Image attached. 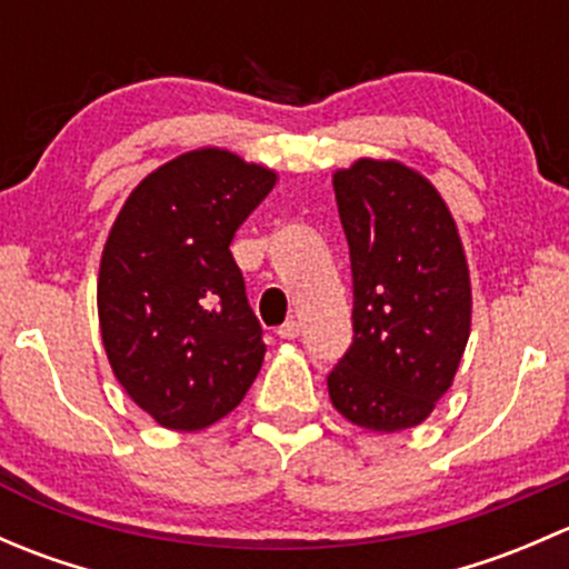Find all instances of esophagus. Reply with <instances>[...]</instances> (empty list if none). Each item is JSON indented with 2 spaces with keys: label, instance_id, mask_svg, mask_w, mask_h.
<instances>
[{
  "label": "esophagus",
  "instance_id": "1",
  "mask_svg": "<svg viewBox=\"0 0 569 569\" xmlns=\"http://www.w3.org/2000/svg\"><path fill=\"white\" fill-rule=\"evenodd\" d=\"M278 336L286 338V341H291V338H297V336H300V321L289 319V321H286V325H280V327H278Z\"/></svg>",
  "mask_w": 569,
  "mask_h": 569
}]
</instances>
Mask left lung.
<instances>
[{"label":"left lung","instance_id":"left-lung-1","mask_svg":"<svg viewBox=\"0 0 569 569\" xmlns=\"http://www.w3.org/2000/svg\"><path fill=\"white\" fill-rule=\"evenodd\" d=\"M352 261V347L327 377L330 401L369 432L432 416L470 336L468 258L443 194L396 159L332 173Z\"/></svg>","mask_w":569,"mask_h":569}]
</instances>
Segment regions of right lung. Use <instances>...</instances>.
I'll use <instances>...</instances> for the list:
<instances>
[{"instance_id":"right-lung-1","label":"right lung","mask_w":569,"mask_h":569,"mask_svg":"<svg viewBox=\"0 0 569 569\" xmlns=\"http://www.w3.org/2000/svg\"><path fill=\"white\" fill-rule=\"evenodd\" d=\"M278 173L226 148L170 159L131 189L99 267V327L114 380L159 427L226 418L263 363L231 242Z\"/></svg>"}]
</instances>
